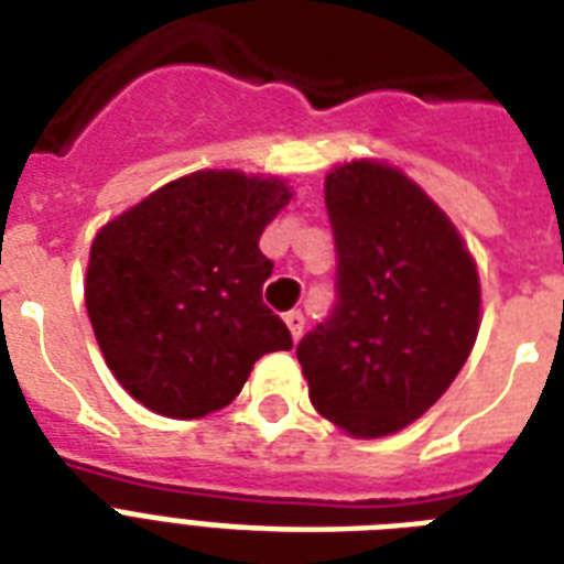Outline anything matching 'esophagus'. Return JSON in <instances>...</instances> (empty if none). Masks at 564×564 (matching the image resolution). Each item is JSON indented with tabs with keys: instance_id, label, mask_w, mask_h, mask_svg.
<instances>
[{
	"instance_id": "34e87169",
	"label": "esophagus",
	"mask_w": 564,
	"mask_h": 564,
	"mask_svg": "<svg viewBox=\"0 0 564 564\" xmlns=\"http://www.w3.org/2000/svg\"><path fill=\"white\" fill-rule=\"evenodd\" d=\"M283 322H286V327H290L292 339L299 343L301 334H304V313H301V310H290V313L283 316Z\"/></svg>"
}]
</instances>
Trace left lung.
<instances>
[{"label":"left lung","instance_id":"obj_1","mask_svg":"<svg viewBox=\"0 0 564 564\" xmlns=\"http://www.w3.org/2000/svg\"><path fill=\"white\" fill-rule=\"evenodd\" d=\"M336 242L330 316L299 343L310 401L351 436L421 419L480 327V278L445 213L406 175L354 161L325 181Z\"/></svg>","mask_w":564,"mask_h":564}]
</instances>
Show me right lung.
Here are the masks:
<instances>
[{"label":"right lung","instance_id":"right-lung-1","mask_svg":"<svg viewBox=\"0 0 564 564\" xmlns=\"http://www.w3.org/2000/svg\"><path fill=\"white\" fill-rule=\"evenodd\" d=\"M292 193L278 178L193 172L96 234L84 301L122 389L170 419L228 406L290 327L263 304L260 234Z\"/></svg>","mask_w":564,"mask_h":564}]
</instances>
